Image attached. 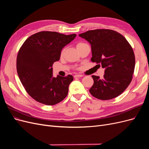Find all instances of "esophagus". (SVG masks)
Here are the masks:
<instances>
[{
  "label": "esophagus",
  "mask_w": 149,
  "mask_h": 149,
  "mask_svg": "<svg viewBox=\"0 0 149 149\" xmlns=\"http://www.w3.org/2000/svg\"><path fill=\"white\" fill-rule=\"evenodd\" d=\"M83 76H84L82 75V74H75L74 76V78H79V77H83Z\"/></svg>",
  "instance_id": "esophagus-1"
}]
</instances>
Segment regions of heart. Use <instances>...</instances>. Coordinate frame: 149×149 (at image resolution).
I'll return each mask as SVG.
<instances>
[{
    "label": "heart",
    "instance_id": "b5f03b06",
    "mask_svg": "<svg viewBox=\"0 0 149 149\" xmlns=\"http://www.w3.org/2000/svg\"><path fill=\"white\" fill-rule=\"evenodd\" d=\"M86 45L85 43H81V42H79V43H78L77 45H76V48H79V47H82L83 45ZM64 51H65V49H63L61 50V55L62 56L63 55V53H64Z\"/></svg>",
    "mask_w": 149,
    "mask_h": 149
}]
</instances>
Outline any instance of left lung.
Wrapping results in <instances>:
<instances>
[{"mask_svg": "<svg viewBox=\"0 0 149 149\" xmlns=\"http://www.w3.org/2000/svg\"><path fill=\"white\" fill-rule=\"evenodd\" d=\"M79 36L91 45V61L105 70L102 79L92 76L94 84L90 93L101 100L119 96L132 79L136 61L131 46L123 35L112 30H89Z\"/></svg>", "mask_w": 149, "mask_h": 149, "instance_id": "8db88e82", "label": "left lung"}]
</instances>
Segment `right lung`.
<instances>
[{"mask_svg":"<svg viewBox=\"0 0 149 149\" xmlns=\"http://www.w3.org/2000/svg\"><path fill=\"white\" fill-rule=\"evenodd\" d=\"M76 37V34L40 31L22 45L17 58V73L26 91L35 101L52 106L66 97L73 76L55 78L52 65L60 60L62 49Z\"/></svg>","mask_w":149,"mask_h":149,"instance_id":"right-lung-1","label":"right lung"}]
</instances>
